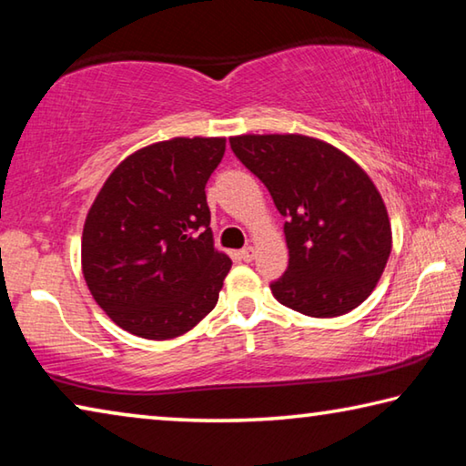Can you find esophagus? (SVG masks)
Listing matches in <instances>:
<instances>
[{"label":"esophagus","instance_id":"esophagus-1","mask_svg":"<svg viewBox=\"0 0 466 466\" xmlns=\"http://www.w3.org/2000/svg\"><path fill=\"white\" fill-rule=\"evenodd\" d=\"M238 257L242 258V261L250 263L252 258H255V248H252V247H244V248L238 252Z\"/></svg>","mask_w":466,"mask_h":466}]
</instances>
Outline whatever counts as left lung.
I'll return each instance as SVG.
<instances>
[{"mask_svg":"<svg viewBox=\"0 0 466 466\" xmlns=\"http://www.w3.org/2000/svg\"><path fill=\"white\" fill-rule=\"evenodd\" d=\"M232 152L286 218V273L273 296L306 317H341L372 294L392 248L378 188L341 149L298 133L238 136Z\"/></svg>","mask_w":466,"mask_h":466,"instance_id":"1","label":"left lung"}]
</instances>
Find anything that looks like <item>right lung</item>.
<instances>
[{"instance_id":"obj_1","label":"right lung","mask_w":466,"mask_h":466,"mask_svg":"<svg viewBox=\"0 0 466 466\" xmlns=\"http://www.w3.org/2000/svg\"><path fill=\"white\" fill-rule=\"evenodd\" d=\"M226 137H175L125 157L88 211L82 271L96 304L131 335L164 341L218 304L230 257L214 248L205 185Z\"/></svg>"}]
</instances>
